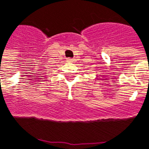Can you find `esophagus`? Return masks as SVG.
Returning a JSON list of instances; mask_svg holds the SVG:
<instances>
[{"mask_svg":"<svg viewBox=\"0 0 149 149\" xmlns=\"http://www.w3.org/2000/svg\"><path fill=\"white\" fill-rule=\"evenodd\" d=\"M68 61H69V62H73V61H74V59H72V58H70V59H68Z\"/></svg>","mask_w":149,"mask_h":149,"instance_id":"1","label":"esophagus"}]
</instances>
